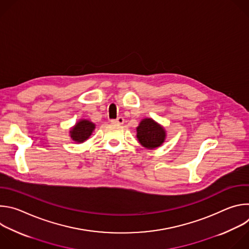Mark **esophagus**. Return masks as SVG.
Wrapping results in <instances>:
<instances>
[{
	"instance_id": "34e87169",
	"label": "esophagus",
	"mask_w": 249,
	"mask_h": 249,
	"mask_svg": "<svg viewBox=\"0 0 249 249\" xmlns=\"http://www.w3.org/2000/svg\"><path fill=\"white\" fill-rule=\"evenodd\" d=\"M111 122H112V123H115V124H123V123H124V118L121 117V116H119V117H117L116 119H112Z\"/></svg>"
}]
</instances>
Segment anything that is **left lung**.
Segmentation results:
<instances>
[{
	"mask_svg": "<svg viewBox=\"0 0 249 249\" xmlns=\"http://www.w3.org/2000/svg\"><path fill=\"white\" fill-rule=\"evenodd\" d=\"M137 138L145 148L155 149L160 147L164 141V129L153 119L147 118L140 123L137 128Z\"/></svg>",
	"mask_w": 249,
	"mask_h": 249,
	"instance_id": "left-lung-1",
	"label": "left lung"
}]
</instances>
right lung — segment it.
Instances as JSON below:
<instances>
[{"label":"right lung","mask_w":249,"mask_h":249,"mask_svg":"<svg viewBox=\"0 0 249 249\" xmlns=\"http://www.w3.org/2000/svg\"><path fill=\"white\" fill-rule=\"evenodd\" d=\"M94 129V124L89 120H82L76 124V126L70 131L71 138L78 143H83L89 139Z\"/></svg>","instance_id":"1"}]
</instances>
